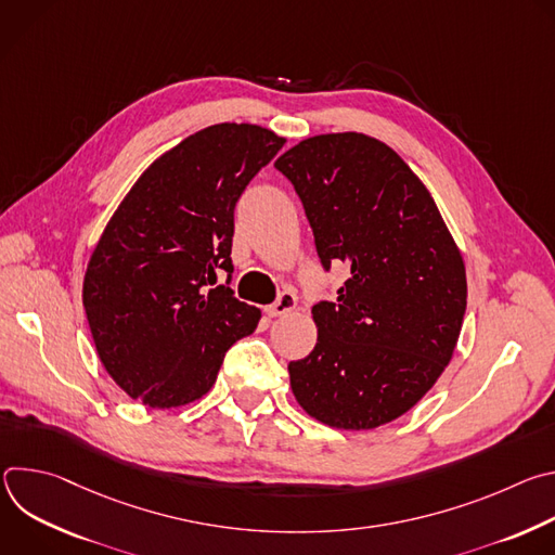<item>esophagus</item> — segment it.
Segmentation results:
<instances>
[{
    "label": "esophagus",
    "instance_id": "obj_1",
    "mask_svg": "<svg viewBox=\"0 0 555 555\" xmlns=\"http://www.w3.org/2000/svg\"><path fill=\"white\" fill-rule=\"evenodd\" d=\"M298 305V298L294 292H281L279 298L266 307V313L270 315V319H279V315H287L289 311H294Z\"/></svg>",
    "mask_w": 555,
    "mask_h": 555
}]
</instances>
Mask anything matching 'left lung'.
<instances>
[{
    "instance_id": "left-lung-1",
    "label": "left lung",
    "mask_w": 555,
    "mask_h": 555,
    "mask_svg": "<svg viewBox=\"0 0 555 555\" xmlns=\"http://www.w3.org/2000/svg\"><path fill=\"white\" fill-rule=\"evenodd\" d=\"M274 167L294 184L315 250L351 276L311 307L319 340L289 362L307 415L340 430L402 417L452 360L465 313L463 257L424 182L382 140L323 133Z\"/></svg>"
}]
</instances>
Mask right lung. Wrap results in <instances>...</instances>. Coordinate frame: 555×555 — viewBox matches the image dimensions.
Instances as JSON below:
<instances>
[{"instance_id": "1", "label": "right lung", "mask_w": 555, "mask_h": 555, "mask_svg": "<svg viewBox=\"0 0 555 555\" xmlns=\"http://www.w3.org/2000/svg\"><path fill=\"white\" fill-rule=\"evenodd\" d=\"M283 144L259 125L206 127L153 160L107 221L83 307L105 371L144 406L199 400L225 351L257 330L261 309L217 272H232L236 199Z\"/></svg>"}]
</instances>
